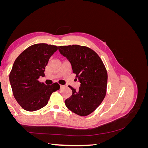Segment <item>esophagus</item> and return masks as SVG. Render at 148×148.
I'll use <instances>...</instances> for the list:
<instances>
[{
	"label": "esophagus",
	"instance_id": "esophagus-1",
	"mask_svg": "<svg viewBox=\"0 0 148 148\" xmlns=\"http://www.w3.org/2000/svg\"><path fill=\"white\" fill-rule=\"evenodd\" d=\"M60 89H62V88L64 87V86H63V85H60Z\"/></svg>",
	"mask_w": 148,
	"mask_h": 148
}]
</instances>
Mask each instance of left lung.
<instances>
[{"label": "left lung", "mask_w": 148, "mask_h": 148, "mask_svg": "<svg viewBox=\"0 0 148 148\" xmlns=\"http://www.w3.org/2000/svg\"><path fill=\"white\" fill-rule=\"evenodd\" d=\"M59 51L70 62L73 73L80 83L78 91L69 86L72 90V95L65 100V104L76 114L88 115L97 108L106 96V67L97 53L88 47L61 46H59Z\"/></svg>", "instance_id": "8db88e82"}]
</instances>
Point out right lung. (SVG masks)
<instances>
[{"mask_svg": "<svg viewBox=\"0 0 148 148\" xmlns=\"http://www.w3.org/2000/svg\"><path fill=\"white\" fill-rule=\"evenodd\" d=\"M58 47L45 43L36 44L21 53L13 65L9 75L13 96L25 110L33 112L48 103L53 92L60 89L54 83L46 85L38 78L44 77V71L50 57Z\"/></svg>", "mask_w": 148, "mask_h": 148, "instance_id": "add662e5", "label": "right lung"}]
</instances>
